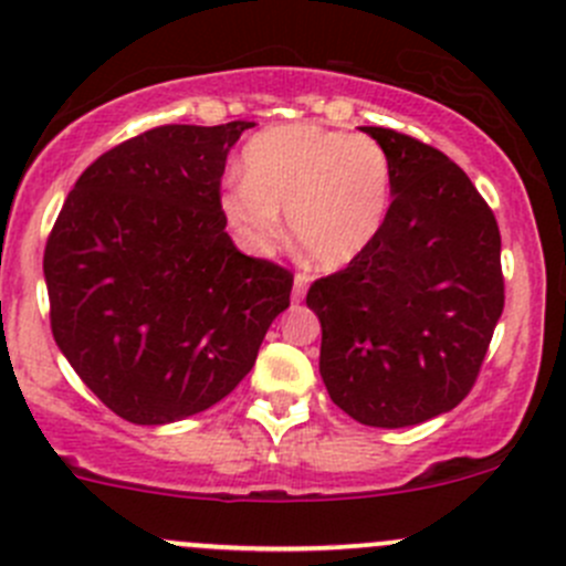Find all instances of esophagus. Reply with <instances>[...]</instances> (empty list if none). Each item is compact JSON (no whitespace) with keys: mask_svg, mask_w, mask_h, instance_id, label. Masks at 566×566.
Masks as SVG:
<instances>
[{"mask_svg":"<svg viewBox=\"0 0 566 566\" xmlns=\"http://www.w3.org/2000/svg\"><path fill=\"white\" fill-rule=\"evenodd\" d=\"M306 287H310V276H306V273H295V282H293V301H295V304H298V301H304Z\"/></svg>","mask_w":566,"mask_h":566,"instance_id":"obj_1","label":"esophagus"}]
</instances>
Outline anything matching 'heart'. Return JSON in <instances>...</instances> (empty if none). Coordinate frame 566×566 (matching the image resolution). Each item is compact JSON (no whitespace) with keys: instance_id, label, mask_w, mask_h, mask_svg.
Returning <instances> with one entry per match:
<instances>
[{"instance_id":"1","label":"heart","mask_w":566,"mask_h":566,"mask_svg":"<svg viewBox=\"0 0 566 566\" xmlns=\"http://www.w3.org/2000/svg\"><path fill=\"white\" fill-rule=\"evenodd\" d=\"M391 191L384 147L319 125H276L243 150V177L221 188V213L238 238L268 251L282 238L279 210L312 265L345 268L378 235Z\"/></svg>"}]
</instances>
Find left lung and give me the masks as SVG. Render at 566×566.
<instances>
[{"mask_svg":"<svg viewBox=\"0 0 566 566\" xmlns=\"http://www.w3.org/2000/svg\"><path fill=\"white\" fill-rule=\"evenodd\" d=\"M391 164V205L356 260L317 279L319 375L367 427L421 424L473 389L504 312L501 232L468 175L441 150L369 125Z\"/></svg>","mask_w":566,"mask_h":566,"instance_id":"8db88e82","label":"left lung"}]
</instances>
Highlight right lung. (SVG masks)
Wrapping results in <instances>:
<instances>
[{"instance_id": "add662e5", "label": "right lung", "mask_w": 566, "mask_h": 566, "mask_svg": "<svg viewBox=\"0 0 566 566\" xmlns=\"http://www.w3.org/2000/svg\"><path fill=\"white\" fill-rule=\"evenodd\" d=\"M254 123L158 125L95 158L43 254L51 334L87 389L134 424L224 399L290 306L293 273L238 251L227 153Z\"/></svg>"}]
</instances>
